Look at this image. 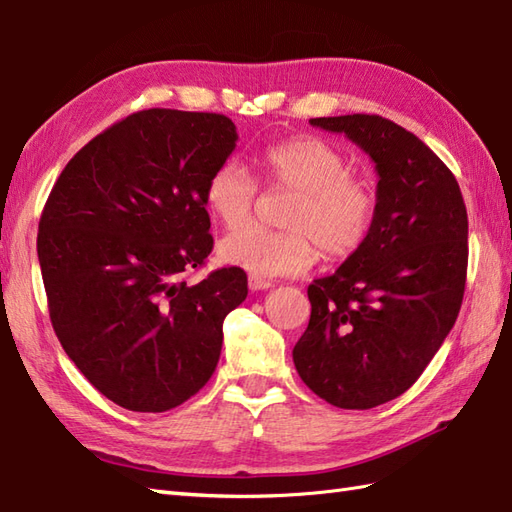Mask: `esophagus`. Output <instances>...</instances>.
Here are the masks:
<instances>
[{"label":"esophagus","mask_w":512,"mask_h":512,"mask_svg":"<svg viewBox=\"0 0 512 512\" xmlns=\"http://www.w3.org/2000/svg\"><path fill=\"white\" fill-rule=\"evenodd\" d=\"M269 287H274V282H271V280H265L260 276H249V289H252V291H263V289H269Z\"/></svg>","instance_id":"34e87169"}]
</instances>
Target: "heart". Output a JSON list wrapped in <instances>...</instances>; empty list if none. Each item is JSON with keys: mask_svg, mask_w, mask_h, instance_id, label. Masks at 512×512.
Returning <instances> with one entry per match:
<instances>
[{"mask_svg": "<svg viewBox=\"0 0 512 512\" xmlns=\"http://www.w3.org/2000/svg\"><path fill=\"white\" fill-rule=\"evenodd\" d=\"M256 164L269 188H285L293 199L282 214L285 232L245 227L219 243V258L252 276H300L322 254L328 260L355 256L377 221L379 197L366 177L352 173L346 155L311 135L265 146ZM258 186L245 170L225 162L203 188L210 217L225 230L249 221Z\"/></svg>", "mask_w": 512, "mask_h": 512, "instance_id": "heart-1", "label": "heart"}]
</instances>
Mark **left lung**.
<instances>
[{
  "mask_svg": "<svg viewBox=\"0 0 512 512\" xmlns=\"http://www.w3.org/2000/svg\"><path fill=\"white\" fill-rule=\"evenodd\" d=\"M309 122L370 155L379 210L366 245L309 285L311 320L293 363L326 403L370 410L410 390L456 324L467 208L440 157L392 120L352 113Z\"/></svg>",
  "mask_w": 512,
  "mask_h": 512,
  "instance_id": "obj_1",
  "label": "left lung"
}]
</instances>
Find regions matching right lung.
<instances>
[{
    "mask_svg": "<svg viewBox=\"0 0 512 512\" xmlns=\"http://www.w3.org/2000/svg\"><path fill=\"white\" fill-rule=\"evenodd\" d=\"M238 133L223 113L144 109L85 144L50 192L37 254L50 320L76 368L131 412H168L212 377L241 267L197 285L212 252L203 188Z\"/></svg>",
    "mask_w": 512,
    "mask_h": 512,
    "instance_id": "add662e5",
    "label": "right lung"
}]
</instances>
